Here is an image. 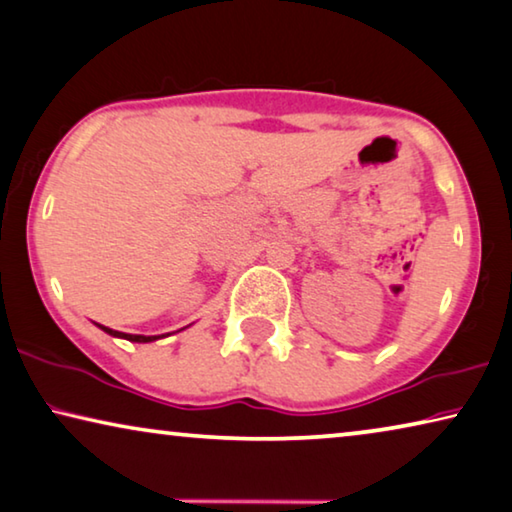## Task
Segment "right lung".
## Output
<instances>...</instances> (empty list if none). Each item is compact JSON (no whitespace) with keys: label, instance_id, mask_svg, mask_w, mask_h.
Wrapping results in <instances>:
<instances>
[{"label":"right lung","instance_id":"obj_1","mask_svg":"<svg viewBox=\"0 0 512 512\" xmlns=\"http://www.w3.org/2000/svg\"><path fill=\"white\" fill-rule=\"evenodd\" d=\"M98 326H101V324H98ZM101 329H103L105 333L114 335V338H124V340H131V342H154V340L160 338V335H131V333L112 331V329H108V326H101Z\"/></svg>","mask_w":512,"mask_h":512}]
</instances>
